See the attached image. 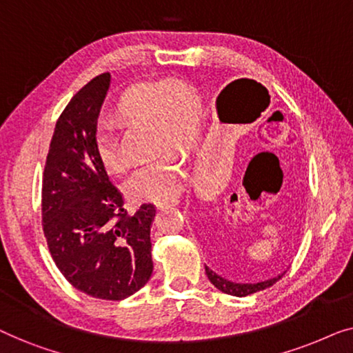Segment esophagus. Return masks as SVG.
<instances>
[{
    "mask_svg": "<svg viewBox=\"0 0 353 353\" xmlns=\"http://www.w3.org/2000/svg\"><path fill=\"white\" fill-rule=\"evenodd\" d=\"M178 204V201H167V202H156V207L157 209H167V207H170V205H176Z\"/></svg>",
    "mask_w": 353,
    "mask_h": 353,
    "instance_id": "esophagus-1",
    "label": "esophagus"
}]
</instances>
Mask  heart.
Returning a JSON list of instances; mask_svg holds the SVG:
<instances>
[{"instance_id": "obj_1", "label": "heart", "mask_w": 353, "mask_h": 353, "mask_svg": "<svg viewBox=\"0 0 353 353\" xmlns=\"http://www.w3.org/2000/svg\"><path fill=\"white\" fill-rule=\"evenodd\" d=\"M117 117L132 127L151 130L154 151H190L199 125V99L186 83H146L134 86L117 104ZM96 152L110 173H122L127 163L120 157L115 137L108 130L96 134ZM186 172L175 154L162 152L139 167L125 181V192L133 201L167 202L185 185Z\"/></svg>"}]
</instances>
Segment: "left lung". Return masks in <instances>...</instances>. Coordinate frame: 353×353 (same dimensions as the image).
Returning a JSON list of instances; mask_svg holds the SVG:
<instances>
[{
    "instance_id": "1",
    "label": "left lung",
    "mask_w": 353,
    "mask_h": 353,
    "mask_svg": "<svg viewBox=\"0 0 353 353\" xmlns=\"http://www.w3.org/2000/svg\"><path fill=\"white\" fill-rule=\"evenodd\" d=\"M284 273L286 272L278 274V276L263 279V281H259V283H238V281H230V279L220 276V274H216L214 270H210L205 265V274H207V278H209V281L214 284L219 291L230 294V296H236V297H245V296H249V294L263 291V289L273 286L278 279H281Z\"/></svg>"
}]
</instances>
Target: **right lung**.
I'll use <instances>...</instances> for the list:
<instances>
[{"label": "right lung", "mask_w": 353, "mask_h": 353, "mask_svg": "<svg viewBox=\"0 0 353 353\" xmlns=\"http://www.w3.org/2000/svg\"><path fill=\"white\" fill-rule=\"evenodd\" d=\"M110 74L86 83L57 119L43 175V231L56 267L79 291L122 301L152 274L156 207L134 214L110 183L96 152L98 117Z\"/></svg>", "instance_id": "add662e5"}]
</instances>
